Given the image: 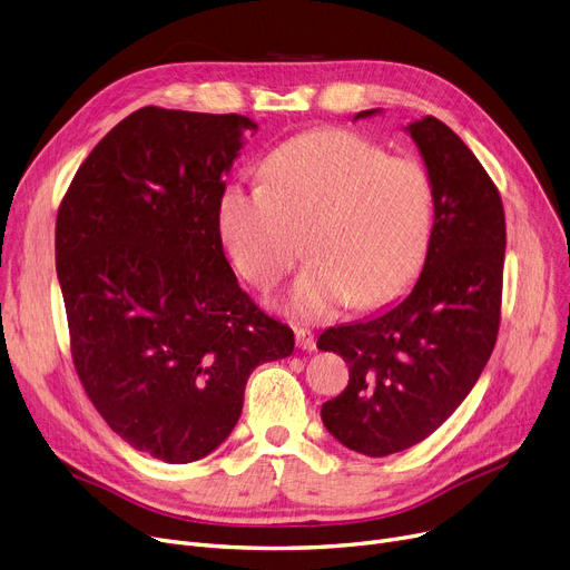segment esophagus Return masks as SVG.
<instances>
[{"label": "esophagus", "instance_id": "34e87169", "mask_svg": "<svg viewBox=\"0 0 570 570\" xmlns=\"http://www.w3.org/2000/svg\"><path fill=\"white\" fill-rule=\"evenodd\" d=\"M295 342H297V348H303V351L316 348V337L312 331H307V327H295Z\"/></svg>", "mask_w": 570, "mask_h": 570}]
</instances>
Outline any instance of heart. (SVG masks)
<instances>
[{"instance_id": "1", "label": "heart", "mask_w": 570, "mask_h": 570, "mask_svg": "<svg viewBox=\"0 0 570 570\" xmlns=\"http://www.w3.org/2000/svg\"><path fill=\"white\" fill-rule=\"evenodd\" d=\"M434 230V187L425 166L387 157L348 131H312L275 149L263 183H233L219 200L222 243L247 282L275 284L301 256L295 318L325 321L346 305L391 303L421 273Z\"/></svg>"}]
</instances>
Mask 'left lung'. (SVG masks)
<instances>
[{
  "mask_svg": "<svg viewBox=\"0 0 570 570\" xmlns=\"http://www.w3.org/2000/svg\"><path fill=\"white\" fill-rule=\"evenodd\" d=\"M383 112L361 110L355 119ZM434 187L423 273L400 303L327 327L321 351L342 355L348 385L321 421L348 451L385 458L439 430L483 374L499 333L505 252L503 205L462 138L436 117L404 127Z\"/></svg>",
  "mask_w": 570,
  "mask_h": 570,
  "instance_id": "8db88e82",
  "label": "left lung"
}]
</instances>
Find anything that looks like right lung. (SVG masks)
<instances>
[{
  "label": "right lung",
  "instance_id": "add662e5",
  "mask_svg": "<svg viewBox=\"0 0 570 570\" xmlns=\"http://www.w3.org/2000/svg\"><path fill=\"white\" fill-rule=\"evenodd\" d=\"M256 122L147 106L78 168L55 226L73 365L131 448L196 462L239 421L249 374L293 353L224 256V177Z\"/></svg>",
  "mask_w": 570,
  "mask_h": 570
}]
</instances>
